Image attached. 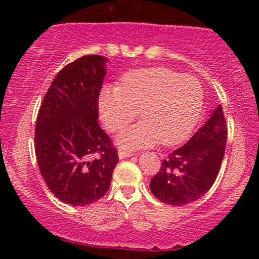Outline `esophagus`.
I'll return each mask as SVG.
<instances>
[{
	"instance_id": "esophagus-1",
	"label": "esophagus",
	"mask_w": 259,
	"mask_h": 259,
	"mask_svg": "<svg viewBox=\"0 0 259 259\" xmlns=\"http://www.w3.org/2000/svg\"><path fill=\"white\" fill-rule=\"evenodd\" d=\"M118 156H119L120 159H124V158H127V157L134 156V153L132 151H126V150H123V148H120V150L118 151Z\"/></svg>"
}]
</instances>
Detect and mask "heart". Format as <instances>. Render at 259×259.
<instances>
[{"label":"heart","instance_id":"b5f03b06","mask_svg":"<svg viewBox=\"0 0 259 259\" xmlns=\"http://www.w3.org/2000/svg\"><path fill=\"white\" fill-rule=\"evenodd\" d=\"M100 112L111 132L125 127L139 114L138 124L124 130L118 142L126 148L160 144L174 146L195 129L203 108V89L197 78L163 67L126 73L119 86H106Z\"/></svg>","mask_w":259,"mask_h":259}]
</instances>
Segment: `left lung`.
I'll list each match as a JSON object with an SVG mask.
<instances>
[{"mask_svg":"<svg viewBox=\"0 0 259 259\" xmlns=\"http://www.w3.org/2000/svg\"><path fill=\"white\" fill-rule=\"evenodd\" d=\"M227 138V121L222 106H218L184 146L163 160L151 179L154 197L170 206H184L201 198L217 179Z\"/></svg>","mask_w":259,"mask_h":259,"instance_id":"8db88e82","label":"left lung"}]
</instances>
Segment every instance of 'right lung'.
Returning <instances> with one entry per match:
<instances>
[{
  "instance_id": "right-lung-1",
  "label": "right lung",
  "mask_w": 259,
  "mask_h": 259,
  "mask_svg": "<svg viewBox=\"0 0 259 259\" xmlns=\"http://www.w3.org/2000/svg\"><path fill=\"white\" fill-rule=\"evenodd\" d=\"M107 58L89 55L53 79L38 109L35 153L47 187L59 201L86 206L106 195L117 148L99 125V96Z\"/></svg>"
}]
</instances>
